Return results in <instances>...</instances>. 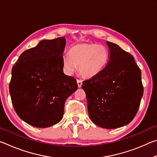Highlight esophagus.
Wrapping results in <instances>:
<instances>
[{
	"mask_svg": "<svg viewBox=\"0 0 157 157\" xmlns=\"http://www.w3.org/2000/svg\"><path fill=\"white\" fill-rule=\"evenodd\" d=\"M77 83H78V86L79 88H80L82 85V81L80 80V79H78V80H77Z\"/></svg>",
	"mask_w": 157,
	"mask_h": 157,
	"instance_id": "obj_1",
	"label": "esophagus"
}]
</instances>
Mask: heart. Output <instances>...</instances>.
<instances>
[{"label":"heart","instance_id":"b5f03b06","mask_svg":"<svg viewBox=\"0 0 157 157\" xmlns=\"http://www.w3.org/2000/svg\"><path fill=\"white\" fill-rule=\"evenodd\" d=\"M109 52L105 46L95 44H77L63 56V66L68 74H72L79 66L82 76L93 77L99 73L107 64Z\"/></svg>","mask_w":157,"mask_h":157}]
</instances>
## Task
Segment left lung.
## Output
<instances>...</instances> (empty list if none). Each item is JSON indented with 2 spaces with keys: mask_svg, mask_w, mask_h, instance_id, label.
<instances>
[{
  "mask_svg": "<svg viewBox=\"0 0 157 157\" xmlns=\"http://www.w3.org/2000/svg\"><path fill=\"white\" fill-rule=\"evenodd\" d=\"M109 62L97 75L83 82L89 115L105 129L129 124L139 110L143 95L140 69L129 52L107 41Z\"/></svg>",
  "mask_w": 157,
  "mask_h": 157,
  "instance_id": "1",
  "label": "left lung"
}]
</instances>
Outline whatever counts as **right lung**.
Masks as SVG:
<instances>
[{
	"mask_svg": "<svg viewBox=\"0 0 157 157\" xmlns=\"http://www.w3.org/2000/svg\"><path fill=\"white\" fill-rule=\"evenodd\" d=\"M64 37L43 40L25 50L12 67L10 94L17 115L35 127L62 120L66 100L78 89L75 78L63 72Z\"/></svg>",
	"mask_w": 157,
	"mask_h": 157,
	"instance_id": "1",
	"label": "right lung"
}]
</instances>
